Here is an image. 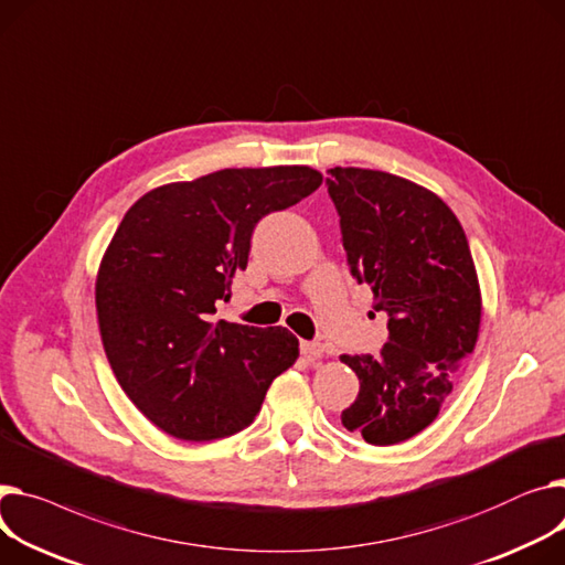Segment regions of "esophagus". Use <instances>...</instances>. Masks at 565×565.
I'll use <instances>...</instances> for the list:
<instances>
[{
  "mask_svg": "<svg viewBox=\"0 0 565 565\" xmlns=\"http://www.w3.org/2000/svg\"><path fill=\"white\" fill-rule=\"evenodd\" d=\"M299 352H302L307 359H320L324 348L320 343H311V341H302L299 343Z\"/></svg>",
  "mask_w": 565,
  "mask_h": 565,
  "instance_id": "34e87169",
  "label": "esophagus"
}]
</instances>
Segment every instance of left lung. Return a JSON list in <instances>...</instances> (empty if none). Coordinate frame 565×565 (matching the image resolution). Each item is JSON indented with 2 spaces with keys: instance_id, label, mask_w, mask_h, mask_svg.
<instances>
[{
  "instance_id": "8db88e82",
  "label": "left lung",
  "mask_w": 565,
  "mask_h": 565,
  "mask_svg": "<svg viewBox=\"0 0 565 565\" xmlns=\"http://www.w3.org/2000/svg\"><path fill=\"white\" fill-rule=\"evenodd\" d=\"M329 198L341 215L348 266L388 316L380 356L343 354L359 395L343 427L370 445H395L429 427L472 354L481 292L466 232L449 206L408 179L331 168Z\"/></svg>"
}]
</instances>
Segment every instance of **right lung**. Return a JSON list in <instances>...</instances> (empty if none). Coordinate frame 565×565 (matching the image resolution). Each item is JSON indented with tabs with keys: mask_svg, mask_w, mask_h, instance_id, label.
<instances>
[{
	"mask_svg": "<svg viewBox=\"0 0 565 565\" xmlns=\"http://www.w3.org/2000/svg\"><path fill=\"white\" fill-rule=\"evenodd\" d=\"M320 183L309 166L227 168L159 185L122 217L95 281L99 333L118 384L166 434L245 429L299 356L288 329L215 320V307L247 268L256 222Z\"/></svg>",
	"mask_w": 565,
	"mask_h": 565,
	"instance_id": "1",
	"label": "right lung"
}]
</instances>
